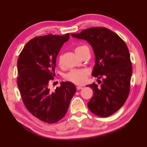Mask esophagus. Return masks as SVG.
<instances>
[{
	"label": "esophagus",
	"mask_w": 147,
	"mask_h": 147,
	"mask_svg": "<svg viewBox=\"0 0 147 147\" xmlns=\"http://www.w3.org/2000/svg\"><path fill=\"white\" fill-rule=\"evenodd\" d=\"M83 88V86H77V90H81Z\"/></svg>",
	"instance_id": "1"
}]
</instances>
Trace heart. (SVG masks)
I'll return each mask as SVG.
<instances>
[{
  "instance_id": "b5f03b06",
  "label": "heart",
  "mask_w": 147,
  "mask_h": 147,
  "mask_svg": "<svg viewBox=\"0 0 147 147\" xmlns=\"http://www.w3.org/2000/svg\"><path fill=\"white\" fill-rule=\"evenodd\" d=\"M88 47L86 45H80L76 47L75 52L78 55L84 53L85 51L87 50ZM58 64L60 67L63 66V62L61 57H59L58 59ZM88 75V71L84 69H80V70H72L69 72L66 76L67 80L71 81L75 84H83L86 82Z\"/></svg>"
}]
</instances>
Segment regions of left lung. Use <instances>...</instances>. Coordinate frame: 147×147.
Segmentation results:
<instances>
[{
  "mask_svg": "<svg viewBox=\"0 0 147 147\" xmlns=\"http://www.w3.org/2000/svg\"><path fill=\"white\" fill-rule=\"evenodd\" d=\"M73 38L89 42L95 55L92 75L102 79L100 86L89 85L93 96L88 102V108L100 117H108L124 105L129 94L132 65L129 51L125 42L112 31L105 27H92Z\"/></svg>",
  "mask_w": 147,
  "mask_h": 147,
  "instance_id": "left-lung-1",
  "label": "left lung"
}]
</instances>
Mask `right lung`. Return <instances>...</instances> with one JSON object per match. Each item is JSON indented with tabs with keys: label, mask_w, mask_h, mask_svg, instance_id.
<instances>
[{
	"label": "right lung",
	"mask_w": 147,
	"mask_h": 147,
	"mask_svg": "<svg viewBox=\"0 0 147 147\" xmlns=\"http://www.w3.org/2000/svg\"><path fill=\"white\" fill-rule=\"evenodd\" d=\"M69 38V33L35 37L26 44L18 59L17 84L24 105L35 117L49 124L63 118L77 90L69 81L61 82L53 92L49 88L57 56Z\"/></svg>",
	"instance_id": "1"
}]
</instances>
